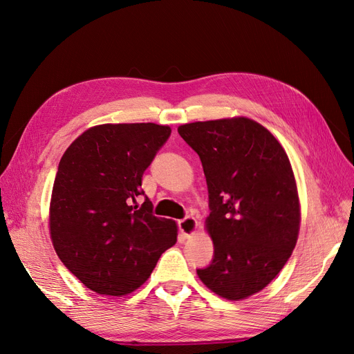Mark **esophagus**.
Returning <instances> with one entry per match:
<instances>
[{
	"mask_svg": "<svg viewBox=\"0 0 354 354\" xmlns=\"http://www.w3.org/2000/svg\"><path fill=\"white\" fill-rule=\"evenodd\" d=\"M196 227H198V221L195 217H192V216H187L183 220L178 221V229L181 233L185 234V238H190L192 234L196 232Z\"/></svg>",
	"mask_w": 354,
	"mask_h": 354,
	"instance_id": "34e87169",
	"label": "esophagus"
}]
</instances>
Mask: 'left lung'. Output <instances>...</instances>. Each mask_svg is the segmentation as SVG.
<instances>
[{"mask_svg": "<svg viewBox=\"0 0 354 354\" xmlns=\"http://www.w3.org/2000/svg\"><path fill=\"white\" fill-rule=\"evenodd\" d=\"M207 178L214 243L199 279L223 298L261 291L295 248L299 202L288 155L269 130L248 118L178 127Z\"/></svg>", "mask_w": 354, "mask_h": 354, "instance_id": "left-lung-1", "label": "left lung"}]
</instances>
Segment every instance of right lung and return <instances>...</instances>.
Here are the masks:
<instances>
[{"label": "right lung", "mask_w": 354, "mask_h": 354, "mask_svg": "<svg viewBox=\"0 0 354 354\" xmlns=\"http://www.w3.org/2000/svg\"><path fill=\"white\" fill-rule=\"evenodd\" d=\"M171 128L104 124L82 133L62 156L50 203V234L66 269L104 295L143 285L177 242L173 220L153 216L142 177ZM143 194L142 207L133 206Z\"/></svg>", "instance_id": "add662e5"}]
</instances>
